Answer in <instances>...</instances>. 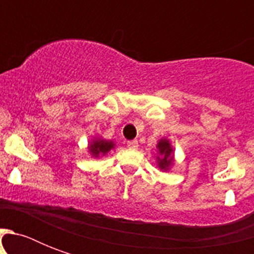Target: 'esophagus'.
Masks as SVG:
<instances>
[{"label": "esophagus", "mask_w": 254, "mask_h": 254, "mask_svg": "<svg viewBox=\"0 0 254 254\" xmlns=\"http://www.w3.org/2000/svg\"><path fill=\"white\" fill-rule=\"evenodd\" d=\"M138 141L137 139H131L127 142V147H130V149H138Z\"/></svg>", "instance_id": "esophagus-1"}]
</instances>
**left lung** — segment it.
Wrapping results in <instances>:
<instances>
[{"label":"left lung","mask_w":254,"mask_h":254,"mask_svg":"<svg viewBox=\"0 0 254 254\" xmlns=\"http://www.w3.org/2000/svg\"><path fill=\"white\" fill-rule=\"evenodd\" d=\"M158 155H157V166L162 171H167L174 166V149L167 138H161L157 143Z\"/></svg>","instance_id":"1"}]
</instances>
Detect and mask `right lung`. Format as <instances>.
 <instances>
[{"mask_svg": "<svg viewBox=\"0 0 254 254\" xmlns=\"http://www.w3.org/2000/svg\"><path fill=\"white\" fill-rule=\"evenodd\" d=\"M116 143L113 141H108L101 137H95L91 142L88 143V151L93 158H99L101 155L108 154V151L115 149Z\"/></svg>", "mask_w": 254, "mask_h": 254, "instance_id": "add662e5", "label": "right lung"}]
</instances>
